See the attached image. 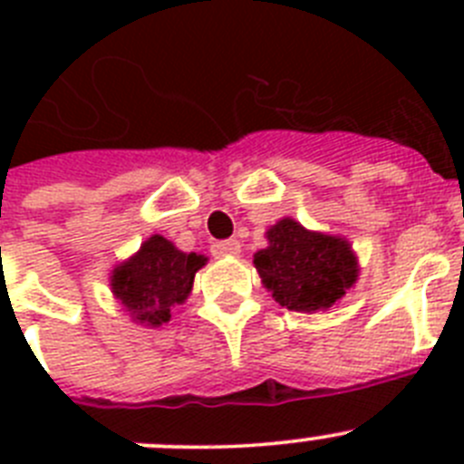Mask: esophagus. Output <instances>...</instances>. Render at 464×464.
<instances>
[{
  "instance_id": "esophagus-1",
  "label": "esophagus",
  "mask_w": 464,
  "mask_h": 464,
  "mask_svg": "<svg viewBox=\"0 0 464 464\" xmlns=\"http://www.w3.org/2000/svg\"><path fill=\"white\" fill-rule=\"evenodd\" d=\"M211 253L216 257H235L241 253V244L237 239H227V241H216L211 246Z\"/></svg>"
}]
</instances>
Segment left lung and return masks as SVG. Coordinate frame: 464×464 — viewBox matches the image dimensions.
<instances>
[{
	"label": "left lung",
	"mask_w": 464,
	"mask_h": 464,
	"mask_svg": "<svg viewBox=\"0 0 464 464\" xmlns=\"http://www.w3.org/2000/svg\"><path fill=\"white\" fill-rule=\"evenodd\" d=\"M265 237L267 248L253 256V265L285 309L330 311L358 283V256L343 237L314 232L295 218H281Z\"/></svg>",
	"instance_id": "1"
}]
</instances>
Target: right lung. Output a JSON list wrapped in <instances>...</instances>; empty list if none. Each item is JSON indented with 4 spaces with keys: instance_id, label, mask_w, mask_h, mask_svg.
Wrapping results in <instances>:
<instances>
[{
    "instance_id": "obj_1",
    "label": "right lung",
    "mask_w": 464,
    "mask_h": 464,
    "mask_svg": "<svg viewBox=\"0 0 464 464\" xmlns=\"http://www.w3.org/2000/svg\"><path fill=\"white\" fill-rule=\"evenodd\" d=\"M204 265L207 257L199 253H183L162 235H150L134 256L111 269V293L130 321L160 327L171 321L176 304L186 302Z\"/></svg>"
}]
</instances>
